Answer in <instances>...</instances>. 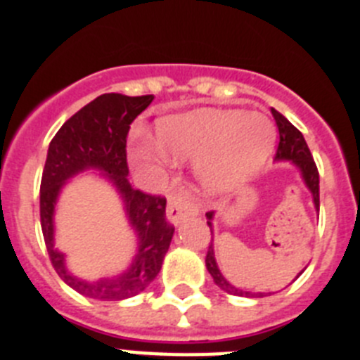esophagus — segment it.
Returning <instances> with one entry per match:
<instances>
[{
	"instance_id": "1",
	"label": "esophagus",
	"mask_w": 360,
	"mask_h": 360,
	"mask_svg": "<svg viewBox=\"0 0 360 360\" xmlns=\"http://www.w3.org/2000/svg\"><path fill=\"white\" fill-rule=\"evenodd\" d=\"M196 207L182 195L167 196V219L173 225H178L186 216H195Z\"/></svg>"
}]
</instances>
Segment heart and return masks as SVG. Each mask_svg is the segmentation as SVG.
Masks as SVG:
<instances>
[{
  "label": "heart",
  "instance_id": "obj_1",
  "mask_svg": "<svg viewBox=\"0 0 360 360\" xmlns=\"http://www.w3.org/2000/svg\"><path fill=\"white\" fill-rule=\"evenodd\" d=\"M157 139L174 158H198L202 187L221 195L247 182L265 164L274 149L276 128L257 111L195 110L158 120ZM161 150L146 142L133 155L136 160H164Z\"/></svg>",
  "mask_w": 360,
  "mask_h": 360
}]
</instances>
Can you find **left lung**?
<instances>
[{"label": "left lung", "instance_id": "1", "mask_svg": "<svg viewBox=\"0 0 360 360\" xmlns=\"http://www.w3.org/2000/svg\"><path fill=\"white\" fill-rule=\"evenodd\" d=\"M272 115H274V120L276 124H278L279 129V146L278 153H276V160L290 162L292 165L297 167L299 173H301V178H303L304 186H307L308 191L311 193L316 211L319 212V173H317V165L310 155V149H308L307 142H304L303 133L299 131L295 126H292L279 111L272 110ZM205 216H207V225L209 229H211L212 234V219H214V212L211 211ZM205 266H207L209 274L212 276L216 285H218L224 292H227V294L241 295V297H263V292L241 290V288H236L224 278V274H221L218 269V263H216L214 247H212V243L209 245L207 257H205ZM299 276H301V272H299Z\"/></svg>", "mask_w": 360, "mask_h": 360}]
</instances>
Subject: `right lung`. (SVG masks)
<instances>
[{
    "mask_svg": "<svg viewBox=\"0 0 360 360\" xmlns=\"http://www.w3.org/2000/svg\"><path fill=\"white\" fill-rule=\"evenodd\" d=\"M153 95L128 97L104 94L70 117L49 146L41 180V229L50 262L63 281L79 294L98 301H120L141 294L162 269L174 227L165 219V198L133 189L128 180L126 136L133 120L151 104ZM98 170L116 187L137 236V254L122 275L88 282L73 276L65 257L55 249V205L73 176Z\"/></svg>",
    "mask_w": 360,
    "mask_h": 360,
    "instance_id": "right-lung-1",
    "label": "right lung"
}]
</instances>
